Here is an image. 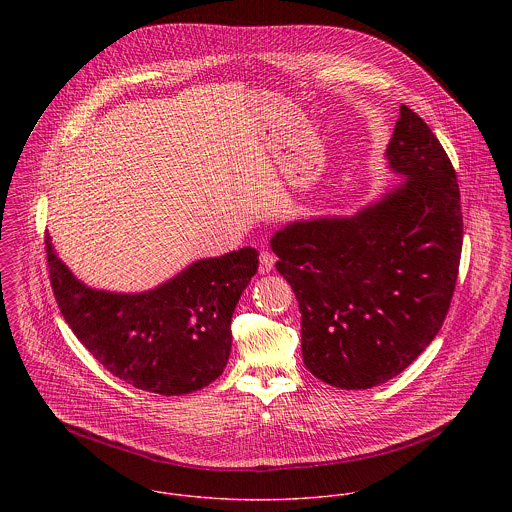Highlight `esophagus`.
I'll return each mask as SVG.
<instances>
[{"label": "esophagus", "instance_id": "1", "mask_svg": "<svg viewBox=\"0 0 512 512\" xmlns=\"http://www.w3.org/2000/svg\"><path fill=\"white\" fill-rule=\"evenodd\" d=\"M274 264H276V256L268 250H262L260 252V274H268L274 270Z\"/></svg>", "mask_w": 512, "mask_h": 512}]
</instances>
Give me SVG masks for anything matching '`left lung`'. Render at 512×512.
<instances>
[{
	"label": "left lung",
	"instance_id": "1",
	"mask_svg": "<svg viewBox=\"0 0 512 512\" xmlns=\"http://www.w3.org/2000/svg\"><path fill=\"white\" fill-rule=\"evenodd\" d=\"M388 167L402 183L353 217L295 220L270 244L301 313L303 363L345 388L378 386L434 341L463 246L455 169L430 126L400 106Z\"/></svg>",
	"mask_w": 512,
	"mask_h": 512
}]
</instances>
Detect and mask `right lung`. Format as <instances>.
Here are the masks:
<instances>
[{"label": "right lung", "instance_id": "1", "mask_svg": "<svg viewBox=\"0 0 512 512\" xmlns=\"http://www.w3.org/2000/svg\"><path fill=\"white\" fill-rule=\"evenodd\" d=\"M59 309L88 353L120 380L181 396L217 380L230 357L234 307L258 272L256 248L197 260L155 290L114 293L82 284L45 236Z\"/></svg>", "mask_w": 512, "mask_h": 512}]
</instances>
